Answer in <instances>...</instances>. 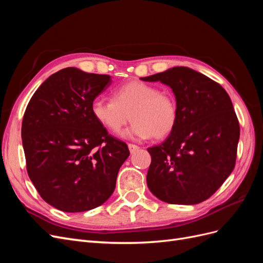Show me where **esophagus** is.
<instances>
[{"label": "esophagus", "mask_w": 263, "mask_h": 263, "mask_svg": "<svg viewBox=\"0 0 263 263\" xmlns=\"http://www.w3.org/2000/svg\"><path fill=\"white\" fill-rule=\"evenodd\" d=\"M128 149H129V151H130V154H134L135 151H137V150L139 149V147H138V146H136V145L129 144V145H128Z\"/></svg>", "instance_id": "obj_1"}]
</instances>
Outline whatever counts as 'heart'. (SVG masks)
<instances>
[{
    "instance_id": "heart-1",
    "label": "heart",
    "mask_w": 263,
    "mask_h": 263,
    "mask_svg": "<svg viewBox=\"0 0 263 263\" xmlns=\"http://www.w3.org/2000/svg\"><path fill=\"white\" fill-rule=\"evenodd\" d=\"M112 99H95L91 112L103 128L113 134L121 132L130 117L132 126L121 134L125 139L145 140L151 136L161 139L170 135L178 123L176 98L156 85L127 82L114 90Z\"/></svg>"
}]
</instances>
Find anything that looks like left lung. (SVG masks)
<instances>
[{
    "mask_svg": "<svg viewBox=\"0 0 263 263\" xmlns=\"http://www.w3.org/2000/svg\"><path fill=\"white\" fill-rule=\"evenodd\" d=\"M171 87L178 123L162 144L148 148L147 185L159 200L193 205L208 200L235 168L239 123L224 87L187 67L141 78Z\"/></svg>",
    "mask_w": 263,
    "mask_h": 263,
    "instance_id": "1",
    "label": "left lung"
}]
</instances>
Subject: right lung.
I'll return each mask as SVG.
<instances>
[{
	"label": "right lung",
	"mask_w": 263,
	"mask_h": 263,
	"mask_svg": "<svg viewBox=\"0 0 263 263\" xmlns=\"http://www.w3.org/2000/svg\"><path fill=\"white\" fill-rule=\"evenodd\" d=\"M110 84V76L65 68L47 79L28 103L22 123L27 172L54 209L90 211L114 192L129 150L91 112L92 102Z\"/></svg>",
	"instance_id": "add662e5"
}]
</instances>
